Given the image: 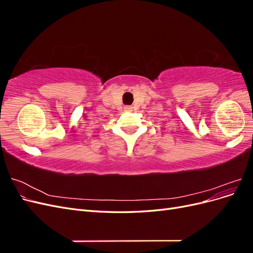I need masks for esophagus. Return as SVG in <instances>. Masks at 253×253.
<instances>
[{
  "label": "esophagus",
  "mask_w": 253,
  "mask_h": 253,
  "mask_svg": "<svg viewBox=\"0 0 253 253\" xmlns=\"http://www.w3.org/2000/svg\"><path fill=\"white\" fill-rule=\"evenodd\" d=\"M125 110H126V112H131V111H133V108H132V106H126Z\"/></svg>",
  "instance_id": "obj_1"
}]
</instances>
